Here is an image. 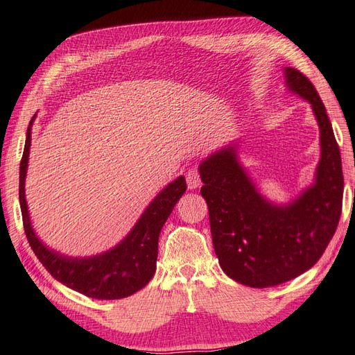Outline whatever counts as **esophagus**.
<instances>
[{
    "label": "esophagus",
    "mask_w": 355,
    "mask_h": 355,
    "mask_svg": "<svg viewBox=\"0 0 355 355\" xmlns=\"http://www.w3.org/2000/svg\"><path fill=\"white\" fill-rule=\"evenodd\" d=\"M186 181H187V187L190 190L198 189L201 186V177H199V172L196 169H189L186 174Z\"/></svg>",
    "instance_id": "34e87169"
}]
</instances>
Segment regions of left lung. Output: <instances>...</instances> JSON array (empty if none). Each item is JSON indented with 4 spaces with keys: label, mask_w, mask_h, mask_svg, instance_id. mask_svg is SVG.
I'll use <instances>...</instances> for the list:
<instances>
[{
    "label": "left lung",
    "mask_w": 355,
    "mask_h": 355,
    "mask_svg": "<svg viewBox=\"0 0 355 355\" xmlns=\"http://www.w3.org/2000/svg\"><path fill=\"white\" fill-rule=\"evenodd\" d=\"M284 71L288 89L311 103L320 125L321 159L313 183L288 204L268 201L241 165L239 142L211 153L198 168L219 264L250 288L276 286L312 268L342 213L340 151L325 106L303 73L294 67Z\"/></svg>",
    "instance_id": "left-lung-1"
}]
</instances>
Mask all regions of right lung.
Segmentation results:
<instances>
[{
	"mask_svg": "<svg viewBox=\"0 0 355 355\" xmlns=\"http://www.w3.org/2000/svg\"><path fill=\"white\" fill-rule=\"evenodd\" d=\"M26 130L24 156L19 168V202L25 235L35 257L53 279L67 288L97 300H120L135 294L148 284L156 272L159 235L178 199L186 192V180L180 175L157 193L125 237L106 252L93 257L73 258L49 249L33 230L25 199L31 127Z\"/></svg>",
	"mask_w": 355,
	"mask_h": 355,
	"instance_id": "obj_1",
	"label": "right lung"
}]
</instances>
